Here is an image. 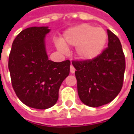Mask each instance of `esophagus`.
I'll list each match as a JSON object with an SVG mask.
<instances>
[{
    "label": "esophagus",
    "instance_id": "1",
    "mask_svg": "<svg viewBox=\"0 0 134 134\" xmlns=\"http://www.w3.org/2000/svg\"><path fill=\"white\" fill-rule=\"evenodd\" d=\"M75 67H73L72 65H71V66H70V72L72 73V74H73V73H75Z\"/></svg>",
    "mask_w": 134,
    "mask_h": 134
}]
</instances>
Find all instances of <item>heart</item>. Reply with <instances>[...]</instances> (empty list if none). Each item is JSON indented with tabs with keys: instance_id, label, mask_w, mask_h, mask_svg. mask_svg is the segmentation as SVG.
Here are the masks:
<instances>
[{
	"instance_id": "obj_1",
	"label": "heart",
	"mask_w": 134,
	"mask_h": 134,
	"mask_svg": "<svg viewBox=\"0 0 134 134\" xmlns=\"http://www.w3.org/2000/svg\"><path fill=\"white\" fill-rule=\"evenodd\" d=\"M108 40L106 31L102 28H96L87 24H81L68 29L63 34L62 41L57 42V47L62 52L67 47H76L77 57L84 61L97 58Z\"/></svg>"
}]
</instances>
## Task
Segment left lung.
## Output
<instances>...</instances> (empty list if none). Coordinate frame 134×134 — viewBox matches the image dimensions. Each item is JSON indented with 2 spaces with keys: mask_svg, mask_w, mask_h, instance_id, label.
I'll return each mask as SVG.
<instances>
[{
  "mask_svg": "<svg viewBox=\"0 0 134 134\" xmlns=\"http://www.w3.org/2000/svg\"><path fill=\"white\" fill-rule=\"evenodd\" d=\"M108 47L93 60L72 61L80 100L90 107L101 106L120 93L126 69L125 56L119 38L107 30Z\"/></svg>",
  "mask_w": 134,
  "mask_h": 134,
  "instance_id": "left-lung-1",
  "label": "left lung"
}]
</instances>
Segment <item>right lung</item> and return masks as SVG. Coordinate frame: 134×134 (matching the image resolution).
<instances>
[{
    "label": "right lung",
    "instance_id": "1",
    "mask_svg": "<svg viewBox=\"0 0 134 134\" xmlns=\"http://www.w3.org/2000/svg\"><path fill=\"white\" fill-rule=\"evenodd\" d=\"M47 26H33L21 31L14 39L8 58L12 86L23 103L47 109L57 103L62 82L70 74V60H49L45 36Z\"/></svg>",
    "mask_w": 134,
    "mask_h": 134
}]
</instances>
